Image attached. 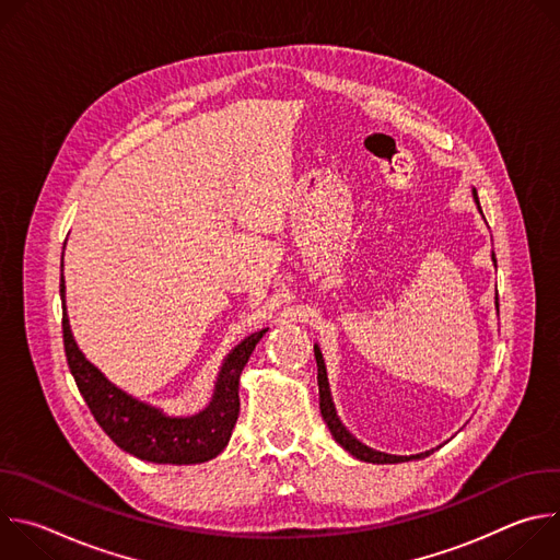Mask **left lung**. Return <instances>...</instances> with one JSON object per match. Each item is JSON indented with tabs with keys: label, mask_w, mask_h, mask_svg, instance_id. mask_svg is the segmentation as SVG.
I'll return each instance as SVG.
<instances>
[{
	"label": "left lung",
	"mask_w": 560,
	"mask_h": 560,
	"mask_svg": "<svg viewBox=\"0 0 560 560\" xmlns=\"http://www.w3.org/2000/svg\"><path fill=\"white\" fill-rule=\"evenodd\" d=\"M471 195H474V201H476L478 210H481V203H478L476 188H471ZM481 214H483V210H481ZM492 261L497 264V257H494V255H492ZM497 307H499V296H497ZM314 359H316V368H318V374H316V381H318V408H322V417H324L326 425L330 428L335 441H337L343 450H348L352 456H357L359 460H365V463H404V460L430 456V454L434 452V450H430V452L412 454V456H396V454H385V452L372 450V447L363 445L359 439H354V436L346 430V425L341 423V419L337 417V410H335V404H332V394H330L328 374H326L324 354H322V350H318V346H314Z\"/></svg>",
	"instance_id": "obj_1"
}]
</instances>
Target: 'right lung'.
Here are the masks:
<instances>
[{
    "label": "right lung",
    "mask_w": 560,
    "mask_h": 560,
    "mask_svg": "<svg viewBox=\"0 0 560 560\" xmlns=\"http://www.w3.org/2000/svg\"><path fill=\"white\" fill-rule=\"evenodd\" d=\"M59 292L63 301V275ZM61 330L70 374L74 376V383L100 428L124 452L141 460L171 465L203 463L223 452L238 417V376H242L255 346L268 332V328H264L250 335L223 359L212 401L206 410L192 417H168L159 408L141 404L119 389L84 357L72 339L66 303Z\"/></svg>",
    "instance_id": "obj_1"
}]
</instances>
